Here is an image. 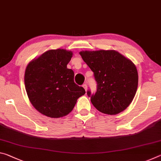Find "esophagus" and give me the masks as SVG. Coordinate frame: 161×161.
Masks as SVG:
<instances>
[{"label": "esophagus", "mask_w": 161, "mask_h": 161, "mask_svg": "<svg viewBox=\"0 0 161 161\" xmlns=\"http://www.w3.org/2000/svg\"><path fill=\"white\" fill-rule=\"evenodd\" d=\"M82 86L84 87V89H85V91H86V90H87V85H86V84H84L83 85H82Z\"/></svg>", "instance_id": "34e87169"}]
</instances>
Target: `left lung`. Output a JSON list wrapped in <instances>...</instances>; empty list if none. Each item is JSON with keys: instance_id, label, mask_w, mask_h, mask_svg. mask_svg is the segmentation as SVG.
Masks as SVG:
<instances>
[{"instance_id": "8db88e82", "label": "left lung", "mask_w": 161, "mask_h": 161, "mask_svg": "<svg viewBox=\"0 0 161 161\" xmlns=\"http://www.w3.org/2000/svg\"><path fill=\"white\" fill-rule=\"evenodd\" d=\"M83 60L94 72L95 94L87 91L94 107L115 115L129 107L136 93L138 75L135 64L115 50L81 51Z\"/></svg>"}]
</instances>
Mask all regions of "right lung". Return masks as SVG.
<instances>
[{"label": "right lung", "mask_w": 161, "mask_h": 161, "mask_svg": "<svg viewBox=\"0 0 161 161\" xmlns=\"http://www.w3.org/2000/svg\"><path fill=\"white\" fill-rule=\"evenodd\" d=\"M72 52L50 50L32 59L25 72V90L32 106L45 116L60 118L69 114L78 98L85 94L75 83V73L67 64Z\"/></svg>", "instance_id": "obj_1"}]
</instances>
